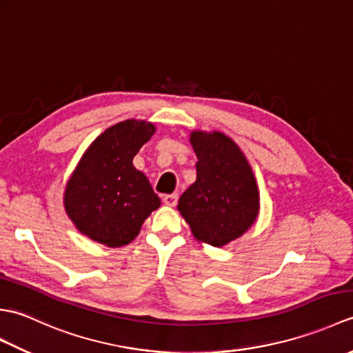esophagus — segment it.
I'll list each match as a JSON object with an SVG mask.
<instances>
[{"label": "esophagus", "mask_w": 353, "mask_h": 353, "mask_svg": "<svg viewBox=\"0 0 353 353\" xmlns=\"http://www.w3.org/2000/svg\"><path fill=\"white\" fill-rule=\"evenodd\" d=\"M177 199H179L177 194H167V196H163V203L167 206H176Z\"/></svg>", "instance_id": "esophagus-1"}]
</instances>
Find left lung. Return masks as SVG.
<instances>
[{
    "label": "left lung",
    "instance_id": "left-lung-1",
    "mask_svg": "<svg viewBox=\"0 0 353 353\" xmlns=\"http://www.w3.org/2000/svg\"><path fill=\"white\" fill-rule=\"evenodd\" d=\"M197 179L177 209L200 243L223 247L249 230L259 215V190L249 161L221 132L192 130Z\"/></svg>",
    "mask_w": 353,
    "mask_h": 353
}]
</instances>
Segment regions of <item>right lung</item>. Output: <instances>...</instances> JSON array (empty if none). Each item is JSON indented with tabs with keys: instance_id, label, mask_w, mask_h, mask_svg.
Wrapping results in <instances>:
<instances>
[{
	"instance_id": "add662e5",
	"label": "right lung",
	"mask_w": 353,
	"mask_h": 353,
	"mask_svg": "<svg viewBox=\"0 0 353 353\" xmlns=\"http://www.w3.org/2000/svg\"><path fill=\"white\" fill-rule=\"evenodd\" d=\"M154 132L153 123L125 119L86 148L63 192L65 212L80 234L108 247L125 245L161 206L148 179L133 165Z\"/></svg>"
}]
</instances>
